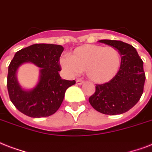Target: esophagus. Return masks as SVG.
<instances>
[{"label":"esophagus","mask_w":152,"mask_h":152,"mask_svg":"<svg viewBox=\"0 0 152 152\" xmlns=\"http://www.w3.org/2000/svg\"><path fill=\"white\" fill-rule=\"evenodd\" d=\"M76 82H77V84L82 85V84H83V83H84L85 81H84V80H82V79H77Z\"/></svg>","instance_id":"obj_1"}]
</instances>
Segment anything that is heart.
Returning a JSON list of instances; mask_svg holds the SVG:
<instances>
[{
  "label": "heart",
  "instance_id": "1",
  "mask_svg": "<svg viewBox=\"0 0 152 152\" xmlns=\"http://www.w3.org/2000/svg\"><path fill=\"white\" fill-rule=\"evenodd\" d=\"M59 63L68 75L74 76L86 71L89 79L102 84L118 74L121 55L114 47L87 44L75 48L70 56H63Z\"/></svg>",
  "mask_w": 152,
  "mask_h": 152
}]
</instances>
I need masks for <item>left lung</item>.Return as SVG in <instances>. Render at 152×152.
I'll return each instance as SVG.
<instances>
[{"label":"left lung","mask_w":152,"mask_h":152,"mask_svg":"<svg viewBox=\"0 0 152 152\" xmlns=\"http://www.w3.org/2000/svg\"><path fill=\"white\" fill-rule=\"evenodd\" d=\"M116 48L121 55L118 74L109 82L96 84L94 94L89 102L97 111L107 115L126 113L140 101L143 92L146 76L143 62L136 48L120 40L99 41Z\"/></svg>","instance_id":"1"}]
</instances>
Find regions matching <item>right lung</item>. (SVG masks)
<instances>
[{"label": "right lung", "instance_id": "add662e5", "mask_svg": "<svg viewBox=\"0 0 152 152\" xmlns=\"http://www.w3.org/2000/svg\"><path fill=\"white\" fill-rule=\"evenodd\" d=\"M63 48L55 44L36 43L15 54L9 66L7 88L9 98L16 109L27 116L39 118L52 115L59 109L66 90L75 81L62 79L59 59ZM31 61L41 68V79L31 91L21 89L15 78L17 68Z\"/></svg>", "mask_w": 152, "mask_h": 152}]
</instances>
